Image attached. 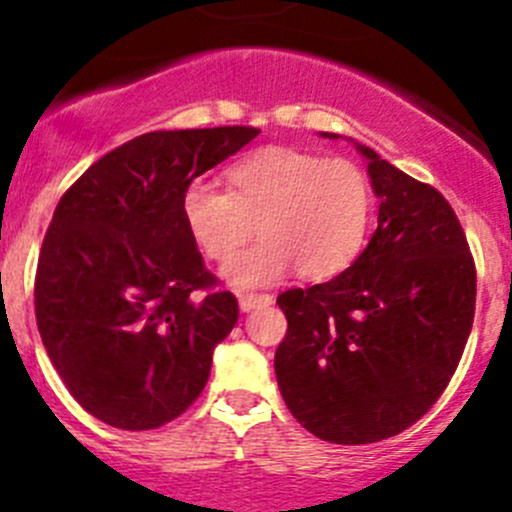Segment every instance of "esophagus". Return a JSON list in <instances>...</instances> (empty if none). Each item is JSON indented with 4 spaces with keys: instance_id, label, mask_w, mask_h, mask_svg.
<instances>
[{
    "instance_id": "obj_1",
    "label": "esophagus",
    "mask_w": 512,
    "mask_h": 512,
    "mask_svg": "<svg viewBox=\"0 0 512 512\" xmlns=\"http://www.w3.org/2000/svg\"><path fill=\"white\" fill-rule=\"evenodd\" d=\"M272 295L267 293H240V308L242 310H252L257 305H270Z\"/></svg>"
}]
</instances>
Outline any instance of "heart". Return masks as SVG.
I'll return each instance as SVG.
<instances>
[{"mask_svg":"<svg viewBox=\"0 0 512 512\" xmlns=\"http://www.w3.org/2000/svg\"><path fill=\"white\" fill-rule=\"evenodd\" d=\"M374 214V186L351 159H323L300 148L265 146L224 171V191L194 181L181 217L197 250L227 265L250 242H262L229 267L237 285H265L290 267L305 280L346 270L364 247Z\"/></svg>","mask_w":512,"mask_h":512,"instance_id":"heart-1","label":"heart"}]
</instances>
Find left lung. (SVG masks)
I'll list each match as a JSON object with an SVG mask.
<instances>
[{
  "label": "left lung",
  "instance_id": "obj_1",
  "mask_svg": "<svg viewBox=\"0 0 512 512\" xmlns=\"http://www.w3.org/2000/svg\"><path fill=\"white\" fill-rule=\"evenodd\" d=\"M379 227L338 278L278 295L288 333L275 374L315 437L369 444L412 427L455 376L472 331L477 270L465 229L432 184L379 159Z\"/></svg>",
  "mask_w": 512,
  "mask_h": 512
}]
</instances>
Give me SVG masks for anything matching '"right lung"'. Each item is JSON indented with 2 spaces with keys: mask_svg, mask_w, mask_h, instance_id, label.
I'll return each mask as SVG.
<instances>
[{
  "mask_svg": "<svg viewBox=\"0 0 512 512\" xmlns=\"http://www.w3.org/2000/svg\"><path fill=\"white\" fill-rule=\"evenodd\" d=\"M257 133H143L57 202L37 260V328L70 394L100 422L156 429L202 394L240 305L191 242L181 197Z\"/></svg>",
  "mask_w": 512,
  "mask_h": 512,
  "instance_id": "add662e5",
  "label": "right lung"
}]
</instances>
